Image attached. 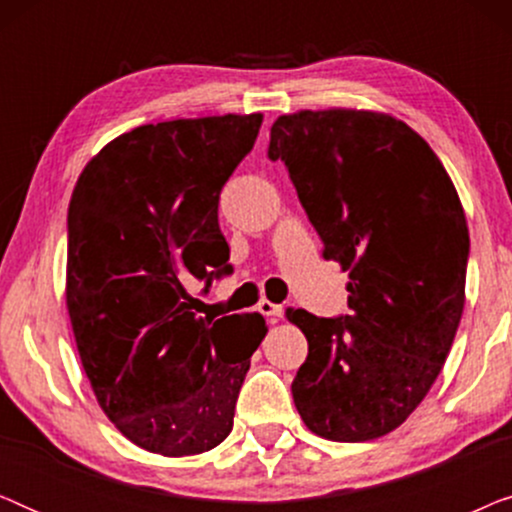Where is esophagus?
I'll return each mask as SVG.
<instances>
[{"label":"esophagus","instance_id":"1","mask_svg":"<svg viewBox=\"0 0 512 512\" xmlns=\"http://www.w3.org/2000/svg\"><path fill=\"white\" fill-rule=\"evenodd\" d=\"M258 312L265 314V317H270L272 321H277L284 314V307L277 305V303H272V300H265L263 298L261 303H258Z\"/></svg>","mask_w":512,"mask_h":512}]
</instances>
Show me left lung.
<instances>
[{
  "instance_id": "left-lung-1",
  "label": "left lung",
  "mask_w": 512,
  "mask_h": 512,
  "mask_svg": "<svg viewBox=\"0 0 512 512\" xmlns=\"http://www.w3.org/2000/svg\"><path fill=\"white\" fill-rule=\"evenodd\" d=\"M326 261L349 272V314L286 310L307 338L291 384L312 433L387 436L424 401L466 300L468 226L450 174L410 125L359 109L298 111L270 130Z\"/></svg>"
}]
</instances>
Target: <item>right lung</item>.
Listing matches in <instances>:
<instances>
[{"mask_svg": "<svg viewBox=\"0 0 512 512\" xmlns=\"http://www.w3.org/2000/svg\"><path fill=\"white\" fill-rule=\"evenodd\" d=\"M263 114L149 123L109 142L67 214V310L97 403L142 450L188 457L233 431L268 333L258 312L202 317L195 282L228 275L221 188Z\"/></svg>", "mask_w": 512, "mask_h": 512, "instance_id": "1", "label": "right lung"}]
</instances>
